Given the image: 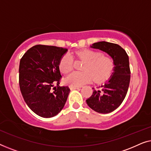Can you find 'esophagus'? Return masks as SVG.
<instances>
[{
    "label": "esophagus",
    "mask_w": 151,
    "mask_h": 151,
    "mask_svg": "<svg viewBox=\"0 0 151 151\" xmlns=\"http://www.w3.org/2000/svg\"><path fill=\"white\" fill-rule=\"evenodd\" d=\"M80 88V86H70V88L71 90H74V89H79Z\"/></svg>",
    "instance_id": "esophagus-1"
}]
</instances>
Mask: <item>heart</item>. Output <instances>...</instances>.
Returning <instances> with one entry per match:
<instances>
[{"label": "heart", "instance_id": "heart-1", "mask_svg": "<svg viewBox=\"0 0 151 151\" xmlns=\"http://www.w3.org/2000/svg\"><path fill=\"white\" fill-rule=\"evenodd\" d=\"M78 58L85 61L82 66L83 71H75L65 78L67 84L71 86H80L91 81L93 78L97 82L108 79L115 67L113 58L102 55L100 51L91 49H82L76 52ZM73 57L69 53L64 55L60 61L59 67L63 73H69L73 69Z\"/></svg>", "mask_w": 151, "mask_h": 151}]
</instances>
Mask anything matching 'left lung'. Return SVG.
Here are the masks:
<instances>
[{"mask_svg": "<svg viewBox=\"0 0 151 151\" xmlns=\"http://www.w3.org/2000/svg\"><path fill=\"white\" fill-rule=\"evenodd\" d=\"M90 47L112 57L115 67L112 75L100 86V89L93 90L92 96L86 100V104L99 113H111L122 104L127 93L131 78L129 56L124 49L115 43L101 41Z\"/></svg>", "mask_w": 151, "mask_h": 151, "instance_id": "obj_1", "label": "left lung"}]
</instances>
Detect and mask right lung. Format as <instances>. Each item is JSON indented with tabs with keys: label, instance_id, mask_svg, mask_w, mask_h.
I'll use <instances>...</instances> for the list:
<instances>
[{
	"label": "right lung",
	"instance_id": "obj_1",
	"mask_svg": "<svg viewBox=\"0 0 151 151\" xmlns=\"http://www.w3.org/2000/svg\"><path fill=\"white\" fill-rule=\"evenodd\" d=\"M67 52L63 47L38 45L27 51L20 60V91L27 106L39 116H55L67 102L70 88L59 85V63Z\"/></svg>",
	"mask_w": 151,
	"mask_h": 151
}]
</instances>
